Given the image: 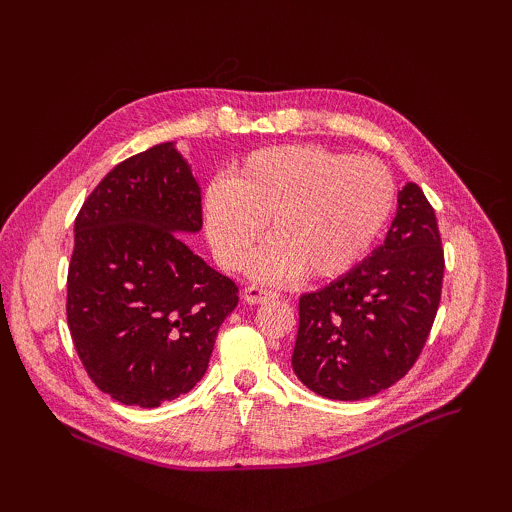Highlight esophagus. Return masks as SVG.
<instances>
[{
  "mask_svg": "<svg viewBox=\"0 0 512 512\" xmlns=\"http://www.w3.org/2000/svg\"><path fill=\"white\" fill-rule=\"evenodd\" d=\"M242 297H244L246 303H266V301L277 299V292L262 288V286H248Z\"/></svg>",
  "mask_w": 512,
  "mask_h": 512,
  "instance_id": "1",
  "label": "esophagus"
}]
</instances>
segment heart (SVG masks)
<instances>
[{
    "mask_svg": "<svg viewBox=\"0 0 512 512\" xmlns=\"http://www.w3.org/2000/svg\"><path fill=\"white\" fill-rule=\"evenodd\" d=\"M394 178L369 156L319 145L257 149L202 191V217L215 259L226 270L273 235L250 259V275L286 281L343 275L372 246L394 204Z\"/></svg>",
    "mask_w": 512,
    "mask_h": 512,
    "instance_id": "1",
    "label": "heart"
}]
</instances>
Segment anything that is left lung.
Listing matches in <instances>:
<instances>
[{"mask_svg":"<svg viewBox=\"0 0 512 512\" xmlns=\"http://www.w3.org/2000/svg\"><path fill=\"white\" fill-rule=\"evenodd\" d=\"M442 277L436 211L409 182L398 191L385 242L334 284L299 299L297 378L332 400L369 398L398 383L429 339Z\"/></svg>","mask_w":512,"mask_h":512,"instance_id":"8db88e82","label":"left lung"}]
</instances>
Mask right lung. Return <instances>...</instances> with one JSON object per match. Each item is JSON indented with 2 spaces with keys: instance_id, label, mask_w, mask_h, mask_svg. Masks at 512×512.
<instances>
[{
  "instance_id": "right-lung-1",
  "label": "right lung",
  "mask_w": 512,
  "mask_h": 512,
  "mask_svg": "<svg viewBox=\"0 0 512 512\" xmlns=\"http://www.w3.org/2000/svg\"><path fill=\"white\" fill-rule=\"evenodd\" d=\"M202 195L171 143L127 158L74 220L68 328L85 372L129 407H160L204 376L239 301L176 233L202 228Z\"/></svg>"
}]
</instances>
